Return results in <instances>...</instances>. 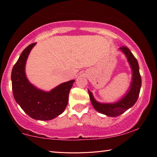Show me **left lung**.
Masks as SVG:
<instances>
[{
	"label": "left lung",
	"mask_w": 157,
	"mask_h": 157,
	"mask_svg": "<svg viewBox=\"0 0 157 157\" xmlns=\"http://www.w3.org/2000/svg\"><path fill=\"white\" fill-rule=\"evenodd\" d=\"M120 50L122 51V52L124 53L126 56L132 72V82L127 94L117 102L112 103V104H106V103L103 104V103L96 101L92 93L88 90L90 101L95 109L109 117L120 116V114H123L130 107L133 106L138 100L140 87H141V77L140 75L138 61L135 58L133 54L128 48L122 46L120 48Z\"/></svg>",
	"instance_id": "left-lung-1"
}]
</instances>
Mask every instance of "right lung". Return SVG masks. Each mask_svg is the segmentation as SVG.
I'll use <instances>...</instances> for the list:
<instances>
[{"label":"right lung","instance_id":"add662e5","mask_svg":"<svg viewBox=\"0 0 157 157\" xmlns=\"http://www.w3.org/2000/svg\"><path fill=\"white\" fill-rule=\"evenodd\" d=\"M36 43L28 45L21 53L11 72L13 95L26 114L37 120H51L62 114L67 106L69 94L75 80L61 83L49 92L37 88L25 74L27 57Z\"/></svg>","mask_w":157,"mask_h":157}]
</instances>
